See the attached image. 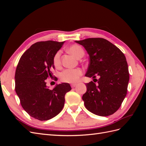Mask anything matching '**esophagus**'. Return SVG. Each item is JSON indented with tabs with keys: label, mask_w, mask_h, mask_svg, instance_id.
Listing matches in <instances>:
<instances>
[{
	"label": "esophagus",
	"mask_w": 146,
	"mask_h": 146,
	"mask_svg": "<svg viewBox=\"0 0 146 146\" xmlns=\"http://www.w3.org/2000/svg\"><path fill=\"white\" fill-rule=\"evenodd\" d=\"M76 83H72V84H71V87L72 88H74V87H76Z\"/></svg>",
	"instance_id": "1"
}]
</instances>
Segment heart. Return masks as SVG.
<instances>
[{"label": "heart", "mask_w": 146, "mask_h": 146, "mask_svg": "<svg viewBox=\"0 0 146 146\" xmlns=\"http://www.w3.org/2000/svg\"><path fill=\"white\" fill-rule=\"evenodd\" d=\"M69 52L77 58H80L85 55L83 48L79 45L74 44L70 46ZM53 64L55 67L58 68L61 64V51H57L53 57ZM82 70L80 68H69L64 70L60 73L61 80L66 83H76L79 78L82 76Z\"/></svg>", "instance_id": "obj_1"}]
</instances>
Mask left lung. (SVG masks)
<instances>
[{"mask_svg": "<svg viewBox=\"0 0 146 146\" xmlns=\"http://www.w3.org/2000/svg\"><path fill=\"white\" fill-rule=\"evenodd\" d=\"M76 42L85 47L90 56L85 76L94 78V82L86 84L87 90L82 96L85 107L96 115H111L127 95L129 72L125 56L118 47L104 38H87ZM98 75L99 80L95 78Z\"/></svg>", "mask_w": 146, "mask_h": 146, "instance_id": "8db88e82", "label": "left lung"}]
</instances>
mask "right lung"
I'll return each mask as SVG.
<instances>
[{"label":"right lung","instance_id":"right-lung-1","mask_svg":"<svg viewBox=\"0 0 146 146\" xmlns=\"http://www.w3.org/2000/svg\"><path fill=\"white\" fill-rule=\"evenodd\" d=\"M64 42L35 43L21 56L17 66L16 94L25 111L39 121H47L58 114L64 105L66 93L71 90L68 83L56 85L53 90L46 86V80L53 77L52 70L55 68L53 57Z\"/></svg>","mask_w":146,"mask_h":146}]
</instances>
